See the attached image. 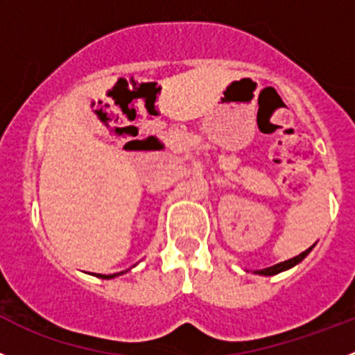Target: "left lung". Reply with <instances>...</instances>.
<instances>
[{"mask_svg": "<svg viewBox=\"0 0 355 355\" xmlns=\"http://www.w3.org/2000/svg\"><path fill=\"white\" fill-rule=\"evenodd\" d=\"M313 247H315V245H312V247H310V248H306V250H304V252H301L300 256L293 257V259L284 261V263L273 264V266L263 268V270H254V273H256V275H263V277H271V275H277V273H282V271H286V270H291V268H294V266H296V264H300L301 261H303L304 257H306L308 254H310V250H312Z\"/></svg>", "mask_w": 355, "mask_h": 355, "instance_id": "1", "label": "left lung"}]
</instances>
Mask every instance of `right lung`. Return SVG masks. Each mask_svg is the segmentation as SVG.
I'll return each instance as SVG.
<instances>
[{
	"mask_svg": "<svg viewBox=\"0 0 355 355\" xmlns=\"http://www.w3.org/2000/svg\"><path fill=\"white\" fill-rule=\"evenodd\" d=\"M125 271H128V270H125ZM125 271H121V273H114V275H101V273H98V275H96V277H98V278H107V280H108V278H115V277H119V275H124Z\"/></svg>",
	"mask_w": 355,
	"mask_h": 355,
	"instance_id": "1",
	"label": "right lung"
}]
</instances>
